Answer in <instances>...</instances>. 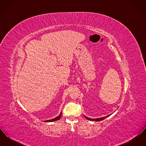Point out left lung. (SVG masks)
<instances>
[{"mask_svg":"<svg viewBox=\"0 0 146 146\" xmlns=\"http://www.w3.org/2000/svg\"><path fill=\"white\" fill-rule=\"evenodd\" d=\"M111 115V114H110V115H107V116L104 117H101V118H96V119H92V118H88V117H86L85 115H84V117H85V118H86V119H88V120H91V121H101V120H104V119H106V118H107V117H110Z\"/></svg>","mask_w":146,"mask_h":146,"instance_id":"obj_1","label":"left lung"}]
</instances>
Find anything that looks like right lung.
<instances>
[{
	"mask_svg": "<svg viewBox=\"0 0 146 146\" xmlns=\"http://www.w3.org/2000/svg\"><path fill=\"white\" fill-rule=\"evenodd\" d=\"M61 115H62V111L60 113V115H58L57 117L54 118V119H52L47 120H44V121H45V122H52V121H56V120H59V119L61 118Z\"/></svg>",
	"mask_w": 146,
	"mask_h": 146,
	"instance_id": "obj_1",
	"label": "right lung"
}]
</instances>
